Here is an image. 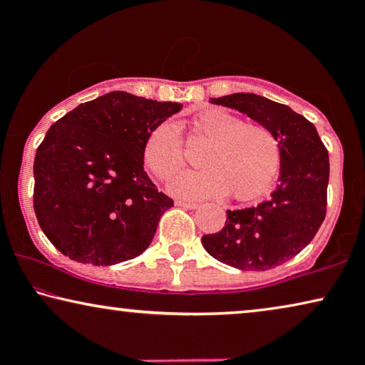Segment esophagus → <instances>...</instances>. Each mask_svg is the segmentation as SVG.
Masks as SVG:
<instances>
[{
	"instance_id": "esophagus-1",
	"label": "esophagus",
	"mask_w": 365,
	"mask_h": 365,
	"mask_svg": "<svg viewBox=\"0 0 365 365\" xmlns=\"http://www.w3.org/2000/svg\"><path fill=\"white\" fill-rule=\"evenodd\" d=\"M176 206L184 207V209H197L199 204H196V202H186V201H176Z\"/></svg>"
}]
</instances>
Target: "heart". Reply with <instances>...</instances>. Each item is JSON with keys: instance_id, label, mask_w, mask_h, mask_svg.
<instances>
[{"instance_id": "b5f03b06", "label": "heart", "mask_w": 365, "mask_h": 365, "mask_svg": "<svg viewBox=\"0 0 365 365\" xmlns=\"http://www.w3.org/2000/svg\"><path fill=\"white\" fill-rule=\"evenodd\" d=\"M191 126L194 136L209 141L201 156L206 168L178 174L169 182L174 196L206 199L231 192L234 199L249 201L269 191L281 168V148L271 129L246 123L224 109L196 114ZM144 163L163 181L184 166V148L176 124L164 121L149 133Z\"/></svg>"}]
</instances>
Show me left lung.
Wrapping results in <instances>:
<instances>
[{"instance_id":"obj_1","label":"left lung","mask_w":365,"mask_h":365,"mask_svg":"<svg viewBox=\"0 0 365 365\" xmlns=\"http://www.w3.org/2000/svg\"><path fill=\"white\" fill-rule=\"evenodd\" d=\"M271 129L281 148L279 184L267 201L227 211L216 234L202 236L214 259L241 271H267L297 256L326 217L329 154L317 129L286 104L254 93L211 98Z\"/></svg>"}]
</instances>
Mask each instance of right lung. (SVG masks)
Segmentation results:
<instances>
[{
    "instance_id": "right-lung-1",
    "label": "right lung",
    "mask_w": 365,
    "mask_h": 365,
    "mask_svg": "<svg viewBox=\"0 0 365 365\" xmlns=\"http://www.w3.org/2000/svg\"><path fill=\"white\" fill-rule=\"evenodd\" d=\"M182 109L126 91L79 104L48 129L34 158V212L76 262L113 266L143 254L173 199L144 171V144Z\"/></svg>"
}]
</instances>
